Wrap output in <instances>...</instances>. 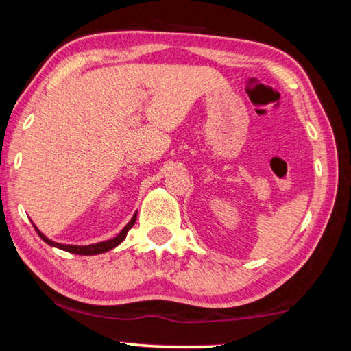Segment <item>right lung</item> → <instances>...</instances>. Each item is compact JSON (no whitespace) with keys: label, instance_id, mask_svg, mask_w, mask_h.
Segmentation results:
<instances>
[{"label":"right lung","instance_id":"add662e5","mask_svg":"<svg viewBox=\"0 0 351 351\" xmlns=\"http://www.w3.org/2000/svg\"><path fill=\"white\" fill-rule=\"evenodd\" d=\"M136 220H137V213L132 215V219L128 221V225L114 239H109V241H103V242H98V243H92V245H66V243H58V242L51 241V239H48L45 234H43V232L38 231V228L36 225H34V230L37 231V234L40 236L42 241L45 242V243H48L49 247L60 248V250H64V252H69V253H73V254L92 256V254L106 253V252H109V250L115 248L117 245H120V243L125 241L128 231H130L131 228H132V225L136 223Z\"/></svg>","mask_w":351,"mask_h":351}]
</instances>
